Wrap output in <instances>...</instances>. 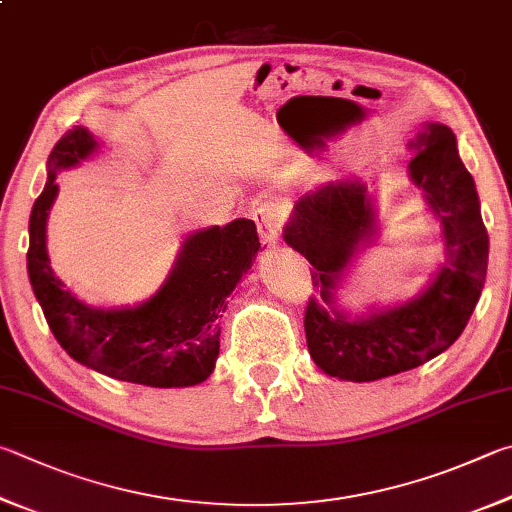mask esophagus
Here are the masks:
<instances>
[{
    "label": "esophagus",
    "instance_id": "obj_1",
    "mask_svg": "<svg viewBox=\"0 0 512 512\" xmlns=\"http://www.w3.org/2000/svg\"><path fill=\"white\" fill-rule=\"evenodd\" d=\"M253 219L257 224V232H259V239H262V244L266 246H275L277 239H280V215H277V210L273 206H259L253 212Z\"/></svg>",
    "mask_w": 512,
    "mask_h": 512
}]
</instances>
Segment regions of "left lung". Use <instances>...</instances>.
Masks as SVG:
<instances>
[{
	"instance_id": "obj_1",
	"label": "left lung",
	"mask_w": 512,
	"mask_h": 512,
	"mask_svg": "<svg viewBox=\"0 0 512 512\" xmlns=\"http://www.w3.org/2000/svg\"><path fill=\"white\" fill-rule=\"evenodd\" d=\"M410 147L407 172L445 241V264L414 300L362 318L338 311L342 277L378 232L374 199L362 181H331L304 194L284 228V241L309 259L313 286H320V297L306 304L304 331L313 362L333 378L369 383L436 358L466 329L486 282L488 232L452 129L430 123Z\"/></svg>"
}]
</instances>
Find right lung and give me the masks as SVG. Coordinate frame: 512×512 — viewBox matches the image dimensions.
<instances>
[{"mask_svg": "<svg viewBox=\"0 0 512 512\" xmlns=\"http://www.w3.org/2000/svg\"><path fill=\"white\" fill-rule=\"evenodd\" d=\"M100 147L87 127H73L46 161V185L29 221V280L55 340L89 369L147 387H190L206 380L219 356L226 297L259 250L255 221L235 219L185 237L172 273L150 300L94 309L55 277L46 253V217L58 194L55 176Z\"/></svg>", "mask_w": 512, "mask_h": 512, "instance_id": "right-lung-1", "label": "right lung"}]
</instances>
